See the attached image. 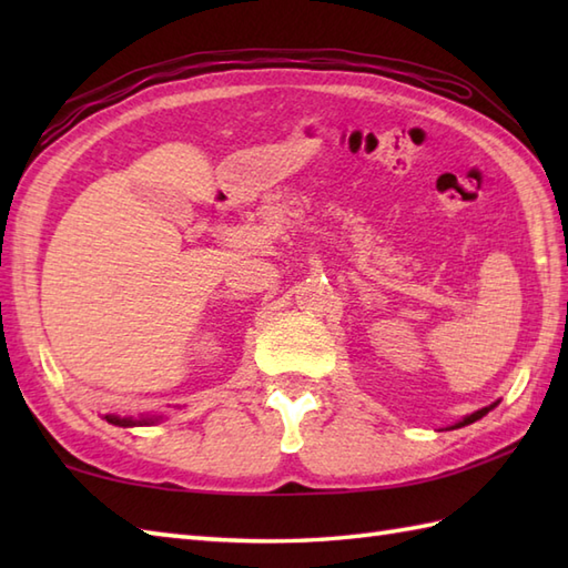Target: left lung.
Listing matches in <instances>:
<instances>
[{"mask_svg": "<svg viewBox=\"0 0 568 568\" xmlns=\"http://www.w3.org/2000/svg\"><path fill=\"white\" fill-rule=\"evenodd\" d=\"M500 400H496L493 405H488V407H480V409H476V413H470V415H466L464 419H458V422H454V425L449 427V429H458V427H466V425H470V422H476V419H480V417H486L493 407H496Z\"/></svg>", "mask_w": 568, "mask_h": 568, "instance_id": "8db88e82", "label": "left lung"}]
</instances>
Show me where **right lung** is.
<instances>
[{
	"mask_svg": "<svg viewBox=\"0 0 568 568\" xmlns=\"http://www.w3.org/2000/svg\"><path fill=\"white\" fill-rule=\"evenodd\" d=\"M104 419L110 422V425H116V427H149V425H155V422H161L163 415H141V417L104 415Z\"/></svg>",
	"mask_w": 568,
	"mask_h": 568,
	"instance_id": "add662e5",
	"label": "right lung"
}]
</instances>
